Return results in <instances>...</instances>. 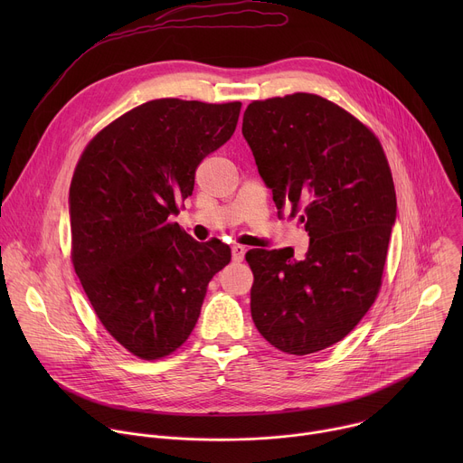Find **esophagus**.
I'll return each instance as SVG.
<instances>
[{
  "instance_id": "1",
  "label": "esophagus",
  "mask_w": 463,
  "mask_h": 463,
  "mask_svg": "<svg viewBox=\"0 0 463 463\" xmlns=\"http://www.w3.org/2000/svg\"><path fill=\"white\" fill-rule=\"evenodd\" d=\"M245 252L247 249L241 247V245H232V260L234 261H241L245 258Z\"/></svg>"
}]
</instances>
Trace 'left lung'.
Masks as SVG:
<instances>
[{"mask_svg": "<svg viewBox=\"0 0 463 463\" xmlns=\"http://www.w3.org/2000/svg\"><path fill=\"white\" fill-rule=\"evenodd\" d=\"M241 134L279 216L302 211L309 236L302 260L291 247L245 254L254 326L286 354L324 350L377 297L398 214L388 161L363 122L311 93L249 104Z\"/></svg>", "mask_w": 463, "mask_h": 463, "instance_id": "obj_1", "label": "left lung"}]
</instances>
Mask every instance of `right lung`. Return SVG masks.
<instances>
[{
  "instance_id": "obj_1",
  "label": "right lung",
  "mask_w": 463,
  "mask_h": 463,
  "mask_svg": "<svg viewBox=\"0 0 463 463\" xmlns=\"http://www.w3.org/2000/svg\"><path fill=\"white\" fill-rule=\"evenodd\" d=\"M241 102L157 99L88 145L70 188L73 266L108 334L141 359L177 350L211 279L231 261L220 240L195 241L177 216L195 168L234 134Z\"/></svg>"
}]
</instances>
